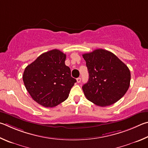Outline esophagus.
Instances as JSON below:
<instances>
[{
	"instance_id": "1",
	"label": "esophagus",
	"mask_w": 148,
	"mask_h": 148,
	"mask_svg": "<svg viewBox=\"0 0 148 148\" xmlns=\"http://www.w3.org/2000/svg\"><path fill=\"white\" fill-rule=\"evenodd\" d=\"M81 81V78H80V77H79V78L77 79V82H78V83H80Z\"/></svg>"
}]
</instances>
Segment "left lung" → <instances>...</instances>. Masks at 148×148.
<instances>
[{"label": "left lung", "mask_w": 148, "mask_h": 148, "mask_svg": "<svg viewBox=\"0 0 148 148\" xmlns=\"http://www.w3.org/2000/svg\"><path fill=\"white\" fill-rule=\"evenodd\" d=\"M89 73L82 86L86 99L101 107L117 102L127 91L131 73L128 67L111 52L99 49L82 54Z\"/></svg>", "instance_id": "obj_1"}]
</instances>
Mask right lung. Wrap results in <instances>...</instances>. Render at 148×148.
<instances>
[{"label": "right lung", "instance_id": "obj_1", "mask_svg": "<svg viewBox=\"0 0 148 148\" xmlns=\"http://www.w3.org/2000/svg\"><path fill=\"white\" fill-rule=\"evenodd\" d=\"M66 58V54L53 49L41 54L25 68L23 75L25 86L38 104L54 107L67 99L77 81L65 64Z\"/></svg>", "mask_w": 148, "mask_h": 148}]
</instances>
